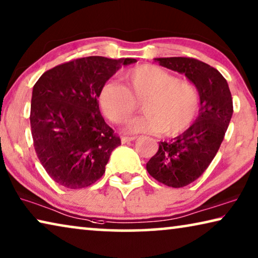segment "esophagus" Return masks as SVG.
<instances>
[{"mask_svg":"<svg viewBox=\"0 0 258 258\" xmlns=\"http://www.w3.org/2000/svg\"><path fill=\"white\" fill-rule=\"evenodd\" d=\"M137 137H135V136H133V137H129V136H123L121 138L122 140V143H129V142H133V141H135L136 140Z\"/></svg>","mask_w":258,"mask_h":258,"instance_id":"1","label":"esophagus"}]
</instances>
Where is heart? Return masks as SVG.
<instances>
[{"mask_svg": "<svg viewBox=\"0 0 258 258\" xmlns=\"http://www.w3.org/2000/svg\"><path fill=\"white\" fill-rule=\"evenodd\" d=\"M125 86L107 81L99 92V102L113 123L128 121L142 102L145 114L126 124L130 134H160L175 136L194 123L200 108L195 86L179 81L175 75L153 64L138 66L123 75Z\"/></svg>", "mask_w": 258, "mask_h": 258, "instance_id": "obj_1", "label": "heart"}]
</instances>
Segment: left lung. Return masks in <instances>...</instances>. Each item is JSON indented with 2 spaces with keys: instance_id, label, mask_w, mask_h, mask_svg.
<instances>
[{
  "instance_id": "obj_1",
  "label": "left lung",
  "mask_w": 258,
  "mask_h": 258,
  "mask_svg": "<svg viewBox=\"0 0 258 258\" xmlns=\"http://www.w3.org/2000/svg\"><path fill=\"white\" fill-rule=\"evenodd\" d=\"M160 66L184 74L195 84L201 99L200 114L183 134L160 142L146 164L153 179L173 188L197 180L216 157L233 114L228 84L213 67L192 57L154 58Z\"/></svg>"
}]
</instances>
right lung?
Segmentation results:
<instances>
[{"label": "right lung", "mask_w": 258, "mask_h": 258, "mask_svg": "<svg viewBox=\"0 0 258 258\" xmlns=\"http://www.w3.org/2000/svg\"><path fill=\"white\" fill-rule=\"evenodd\" d=\"M135 62L76 58L47 70L34 84L30 114L34 150L56 183L85 188L104 175L121 140L101 116L99 92L122 66Z\"/></svg>", "instance_id": "obj_1"}]
</instances>
